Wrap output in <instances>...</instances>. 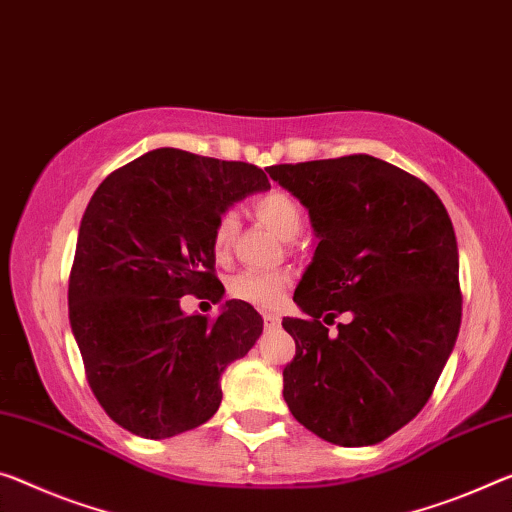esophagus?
<instances>
[{
	"mask_svg": "<svg viewBox=\"0 0 512 512\" xmlns=\"http://www.w3.org/2000/svg\"><path fill=\"white\" fill-rule=\"evenodd\" d=\"M263 322H265V327H279L281 316H277V313H263Z\"/></svg>",
	"mask_w": 512,
	"mask_h": 512,
	"instance_id": "1",
	"label": "esophagus"
}]
</instances>
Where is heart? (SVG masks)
I'll return each instance as SVG.
<instances>
[{
  "mask_svg": "<svg viewBox=\"0 0 512 512\" xmlns=\"http://www.w3.org/2000/svg\"><path fill=\"white\" fill-rule=\"evenodd\" d=\"M251 208H254V215L261 219V222L277 233L281 240H293L302 231V210L297 206L293 196L281 192V190H270L265 194H258L254 201H251ZM238 215L235 210H224L222 215L217 217L215 226H212V249L219 258H224L231 251V245L235 240V233H238ZM288 277L281 272H256V270H245L229 281V293L235 300H242L251 306H258V309H274L283 300V290H286Z\"/></svg>",
  "mask_w": 512,
  "mask_h": 512,
  "instance_id": "heart-1",
  "label": "heart"
}]
</instances>
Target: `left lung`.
Here are the masks:
<instances>
[{
    "label": "left lung",
    "mask_w": 512,
    "mask_h": 512,
    "mask_svg": "<svg viewBox=\"0 0 512 512\" xmlns=\"http://www.w3.org/2000/svg\"><path fill=\"white\" fill-rule=\"evenodd\" d=\"M272 180L309 210L318 247L283 318L295 357L283 398L304 428L373 446L428 403L462 318L458 242L439 196L373 155L277 164ZM338 312L339 323L328 336Z\"/></svg>",
    "instance_id": "1"
}]
</instances>
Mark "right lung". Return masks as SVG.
I'll return each instance as SVG.
<instances>
[{
    "label": "right lung",
    "instance_id": "obj_1",
    "mask_svg": "<svg viewBox=\"0 0 512 512\" xmlns=\"http://www.w3.org/2000/svg\"><path fill=\"white\" fill-rule=\"evenodd\" d=\"M265 171L178 148H155L102 180L84 210L68 283V318L86 380L109 419L146 439L206 423L222 373L263 334L242 300L217 318L187 316L183 295L219 302L212 226Z\"/></svg>",
    "mask_w": 512,
    "mask_h": 512
}]
</instances>
